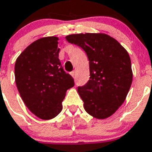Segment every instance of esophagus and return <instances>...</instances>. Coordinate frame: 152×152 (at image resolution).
Segmentation results:
<instances>
[{
  "instance_id": "34e87169",
  "label": "esophagus",
  "mask_w": 152,
  "mask_h": 152,
  "mask_svg": "<svg viewBox=\"0 0 152 152\" xmlns=\"http://www.w3.org/2000/svg\"><path fill=\"white\" fill-rule=\"evenodd\" d=\"M71 75L74 77V78H75V71H71Z\"/></svg>"
}]
</instances>
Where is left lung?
<instances>
[{
    "instance_id": "left-lung-1",
    "label": "left lung",
    "mask_w": 152,
    "mask_h": 152,
    "mask_svg": "<svg viewBox=\"0 0 152 152\" xmlns=\"http://www.w3.org/2000/svg\"><path fill=\"white\" fill-rule=\"evenodd\" d=\"M66 39L83 49L89 61V80L77 88L85 111L99 120L110 117L124 103L132 83L128 53L104 33L72 34Z\"/></svg>"
}]
</instances>
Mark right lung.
Here are the masks:
<instances>
[{
    "label": "right lung",
    "instance_id": "add662e5",
    "mask_svg": "<svg viewBox=\"0 0 152 152\" xmlns=\"http://www.w3.org/2000/svg\"><path fill=\"white\" fill-rule=\"evenodd\" d=\"M58 40L56 36L36 40L18 56L15 65V83L24 103L45 120L61 112L66 91L75 85L58 58Z\"/></svg>",
    "mask_w": 152,
    "mask_h": 152
}]
</instances>
